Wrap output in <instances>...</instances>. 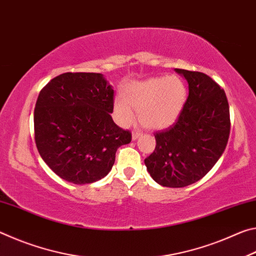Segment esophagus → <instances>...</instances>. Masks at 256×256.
Returning <instances> with one entry per match:
<instances>
[{
    "label": "esophagus",
    "instance_id": "obj_1",
    "mask_svg": "<svg viewBox=\"0 0 256 256\" xmlns=\"http://www.w3.org/2000/svg\"><path fill=\"white\" fill-rule=\"evenodd\" d=\"M142 136V133L140 131H133L132 132V140L136 141L138 138H140Z\"/></svg>",
    "mask_w": 256,
    "mask_h": 256
}]
</instances>
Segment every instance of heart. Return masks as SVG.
<instances>
[{"mask_svg":"<svg viewBox=\"0 0 256 256\" xmlns=\"http://www.w3.org/2000/svg\"><path fill=\"white\" fill-rule=\"evenodd\" d=\"M188 100V88L176 76L149 78L133 82L125 90V98L115 99L114 108L120 122L133 123L136 110L144 128L162 130L174 124Z\"/></svg>","mask_w":256,"mask_h":256,"instance_id":"1","label":"heart"}]
</instances>
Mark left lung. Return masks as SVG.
<instances>
[{"instance_id": "obj_1", "label": "left lung", "mask_w": 256, "mask_h": 256, "mask_svg": "<svg viewBox=\"0 0 256 256\" xmlns=\"http://www.w3.org/2000/svg\"><path fill=\"white\" fill-rule=\"evenodd\" d=\"M188 84V97L175 125L156 133V149L144 159L158 184L184 188L204 177L226 149L230 118L224 89L201 72L175 68Z\"/></svg>"}]
</instances>
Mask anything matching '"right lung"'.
I'll return each mask as SVG.
<instances>
[{
    "label": "right lung",
    "instance_id": "obj_1",
    "mask_svg": "<svg viewBox=\"0 0 256 256\" xmlns=\"http://www.w3.org/2000/svg\"><path fill=\"white\" fill-rule=\"evenodd\" d=\"M114 90L102 73H63L38 96L34 112V141L56 175L73 184L105 177L131 133L112 120Z\"/></svg>",
    "mask_w": 256,
    "mask_h": 256
}]
</instances>
